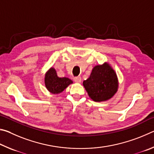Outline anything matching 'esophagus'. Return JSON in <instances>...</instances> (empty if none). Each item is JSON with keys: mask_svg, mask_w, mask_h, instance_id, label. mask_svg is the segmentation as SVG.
Here are the masks:
<instances>
[{"mask_svg": "<svg viewBox=\"0 0 154 154\" xmlns=\"http://www.w3.org/2000/svg\"><path fill=\"white\" fill-rule=\"evenodd\" d=\"M74 81L76 83H81L82 82V77H76L74 78Z\"/></svg>", "mask_w": 154, "mask_h": 154, "instance_id": "34e87169", "label": "esophagus"}]
</instances>
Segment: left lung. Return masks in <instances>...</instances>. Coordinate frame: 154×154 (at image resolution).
Masks as SVG:
<instances>
[{"label": "left lung", "instance_id": "8db88e82", "mask_svg": "<svg viewBox=\"0 0 154 154\" xmlns=\"http://www.w3.org/2000/svg\"><path fill=\"white\" fill-rule=\"evenodd\" d=\"M83 85L94 101H106L118 91V77L113 68L105 62L94 67L90 77L83 81Z\"/></svg>", "mask_w": 154, "mask_h": 154}]
</instances>
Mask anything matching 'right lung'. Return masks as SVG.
<instances>
[{
  "instance_id": "obj_1",
  "label": "right lung",
  "mask_w": 154,
  "mask_h": 154,
  "mask_svg": "<svg viewBox=\"0 0 154 154\" xmlns=\"http://www.w3.org/2000/svg\"><path fill=\"white\" fill-rule=\"evenodd\" d=\"M72 83V81L67 77H58L55 69L50 68L45 75V87L51 94H60Z\"/></svg>"
}]
</instances>
